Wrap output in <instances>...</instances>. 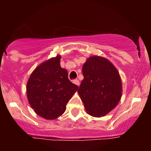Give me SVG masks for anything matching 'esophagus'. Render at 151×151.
Segmentation results:
<instances>
[{"label":"esophagus","instance_id":"esophagus-1","mask_svg":"<svg viewBox=\"0 0 151 151\" xmlns=\"http://www.w3.org/2000/svg\"><path fill=\"white\" fill-rule=\"evenodd\" d=\"M73 83H74L75 85H78V86H79V85H80V81H79L78 80H73Z\"/></svg>","mask_w":151,"mask_h":151}]
</instances>
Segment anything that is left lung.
I'll return each instance as SVG.
<instances>
[{
  "mask_svg": "<svg viewBox=\"0 0 151 151\" xmlns=\"http://www.w3.org/2000/svg\"><path fill=\"white\" fill-rule=\"evenodd\" d=\"M84 79L78 93L87 113L104 116L116 106L121 98L122 84L115 66L104 58L93 56L83 66Z\"/></svg>",
  "mask_w": 151,
  "mask_h": 151,
  "instance_id": "left-lung-1",
  "label": "left lung"
}]
</instances>
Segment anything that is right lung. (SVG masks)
<instances>
[{
  "label": "right lung",
  "mask_w": 151,
  "mask_h": 151,
  "mask_svg": "<svg viewBox=\"0 0 151 151\" xmlns=\"http://www.w3.org/2000/svg\"><path fill=\"white\" fill-rule=\"evenodd\" d=\"M60 56L39 65L27 83L29 104L39 116L53 120L65 112L66 104L78 89L68 77V71L60 66Z\"/></svg>",
  "instance_id": "add662e5"
}]
</instances>
